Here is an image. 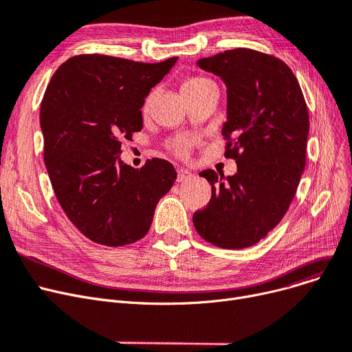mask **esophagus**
Listing matches in <instances>:
<instances>
[{
	"instance_id": "obj_1",
	"label": "esophagus",
	"mask_w": 352,
	"mask_h": 352,
	"mask_svg": "<svg viewBox=\"0 0 352 352\" xmlns=\"http://www.w3.org/2000/svg\"><path fill=\"white\" fill-rule=\"evenodd\" d=\"M194 175H192V173H190L188 170H186V168H179L178 170V178H177V181L178 182H184V181H188V179H191Z\"/></svg>"
}]
</instances>
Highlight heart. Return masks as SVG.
Listing matches in <instances>:
<instances>
[{"mask_svg": "<svg viewBox=\"0 0 352 352\" xmlns=\"http://www.w3.org/2000/svg\"><path fill=\"white\" fill-rule=\"evenodd\" d=\"M212 85L214 83L207 78H201V76H194V78H190L184 82V85H182V90H184V95H186V94H191V91L201 90V89H204L207 86H212ZM154 98H155V91L151 90L149 94L146 95L144 103H142V112H148L149 106H151L152 100H154ZM171 146L178 155H187L188 151H190V146H191V141L186 140V138H178L173 142Z\"/></svg>", "mask_w": 352, "mask_h": 352, "instance_id": "b5f03b06", "label": "heart"}]
</instances>
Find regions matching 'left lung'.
Segmentation results:
<instances>
[{
  "label": "left lung",
  "mask_w": 352,
  "mask_h": 352,
  "mask_svg": "<svg viewBox=\"0 0 352 352\" xmlns=\"http://www.w3.org/2000/svg\"><path fill=\"white\" fill-rule=\"evenodd\" d=\"M227 87L226 158L237 174L201 171L211 200L194 212L204 240L223 249H244L279 224L292 203L307 162L309 115L300 86L278 57L234 49L197 62Z\"/></svg>",
  "instance_id": "1"
}]
</instances>
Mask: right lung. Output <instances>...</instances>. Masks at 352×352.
<instances>
[{
	"label": "right lung",
	"mask_w": 352,
	"mask_h": 352,
	"mask_svg": "<svg viewBox=\"0 0 352 352\" xmlns=\"http://www.w3.org/2000/svg\"><path fill=\"white\" fill-rule=\"evenodd\" d=\"M177 60L80 54L60 66L45 89L44 164L66 216L91 241L118 248L141 240L174 186L171 162L152 158L132 168L119 154L122 141L142 129L146 95Z\"/></svg>",
	"instance_id": "obj_1"
}]
</instances>
